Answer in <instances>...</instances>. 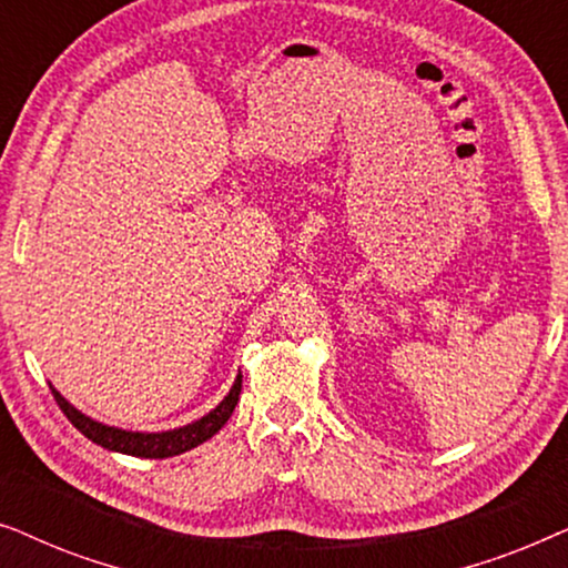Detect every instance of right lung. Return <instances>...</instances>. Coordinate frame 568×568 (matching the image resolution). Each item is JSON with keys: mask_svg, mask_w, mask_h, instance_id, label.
I'll return each instance as SVG.
<instances>
[{"mask_svg": "<svg viewBox=\"0 0 568 568\" xmlns=\"http://www.w3.org/2000/svg\"><path fill=\"white\" fill-rule=\"evenodd\" d=\"M240 390H243V375L235 377L230 393L224 395L222 403L216 408L209 410L206 416L196 418V422L178 426V429L168 432H131V429H119V426H108L103 422H95V418L82 414L80 408H74L64 395H61L57 387L51 385L53 398H57L59 408L64 410V416L72 422L77 429H80L84 437L95 442V445L111 449V453L121 455H134V457H154V460H162V457H173L181 453H189V449L204 445L206 439H212L216 432L227 424V418L235 410L240 400Z\"/></svg>", "mask_w": 568, "mask_h": 568, "instance_id": "add662e5", "label": "right lung"}]
</instances>
